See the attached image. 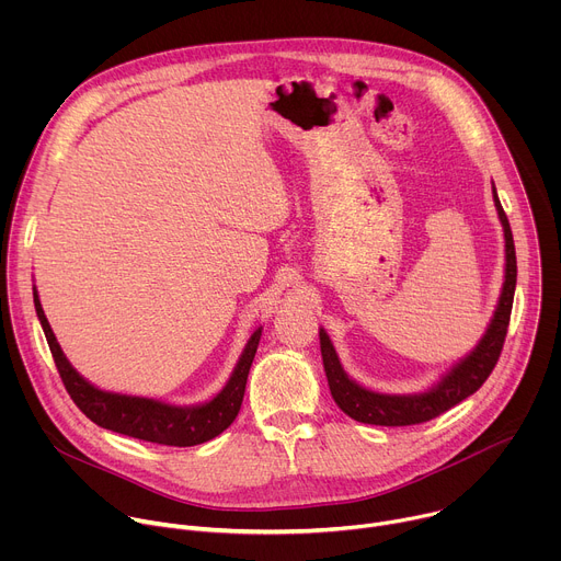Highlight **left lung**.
<instances>
[{
  "instance_id": "left-lung-1",
  "label": "left lung",
  "mask_w": 561,
  "mask_h": 561,
  "mask_svg": "<svg viewBox=\"0 0 561 561\" xmlns=\"http://www.w3.org/2000/svg\"><path fill=\"white\" fill-rule=\"evenodd\" d=\"M495 206L504 226L506 237V279L502 288V297L495 310L493 322L477 344V348L461 359L435 388L422 394H381L362 388L348 375L344 373L337 353L324 331H319V344H322V357H324V370L329 377L331 394L335 404L353 420L362 424L373 426H413L424 424L428 420L439 417L448 409L463 402L466 397L482 388V383L493 373L511 324V310H513V297H515V284H517V257H515V242L513 230L508 224V217L500 204V197L493 186Z\"/></svg>"
}]
</instances>
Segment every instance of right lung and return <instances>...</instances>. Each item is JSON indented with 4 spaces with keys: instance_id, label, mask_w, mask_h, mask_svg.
Returning a JSON list of instances; mask_svg holds the SVG:
<instances>
[{
    "instance_id": "right-lung-1",
    "label": "right lung",
    "mask_w": 561,
    "mask_h": 561,
    "mask_svg": "<svg viewBox=\"0 0 561 561\" xmlns=\"http://www.w3.org/2000/svg\"><path fill=\"white\" fill-rule=\"evenodd\" d=\"M33 299H35V310L39 317V324L44 329L48 348L53 353L55 366L59 370V377H61L70 399L75 402V407L98 426L108 428L119 435L144 439L150 444L182 448V446H197V444H204V442L217 437L234 422L239 409H242L247 379H249V370L255 359V353H257L262 329H257L253 333V337L249 340V344H247L242 357H239L224 390L202 407L182 409V407L162 404V402H157V399L128 397V394L106 392V390L91 386L64 357V353L48 327V319L42 310L37 290L33 293Z\"/></svg>"
}]
</instances>
